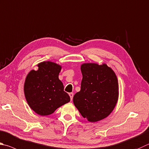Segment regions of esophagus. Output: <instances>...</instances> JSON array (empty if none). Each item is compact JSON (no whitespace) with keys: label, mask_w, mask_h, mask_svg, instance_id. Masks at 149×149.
I'll use <instances>...</instances> for the list:
<instances>
[{"label":"esophagus","mask_w":149,"mask_h":149,"mask_svg":"<svg viewBox=\"0 0 149 149\" xmlns=\"http://www.w3.org/2000/svg\"><path fill=\"white\" fill-rule=\"evenodd\" d=\"M69 96H70V100H72L73 96H74V93H69Z\"/></svg>","instance_id":"1"}]
</instances>
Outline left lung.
<instances>
[{"instance_id":"1","label":"left lung","mask_w":149,"mask_h":149,"mask_svg":"<svg viewBox=\"0 0 149 149\" xmlns=\"http://www.w3.org/2000/svg\"><path fill=\"white\" fill-rule=\"evenodd\" d=\"M81 90L73 102L84 118L91 123L101 120L114 109L118 98V83L114 71L106 64L84 63Z\"/></svg>"}]
</instances>
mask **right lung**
Listing matches in <instances>:
<instances>
[{
  "mask_svg": "<svg viewBox=\"0 0 149 149\" xmlns=\"http://www.w3.org/2000/svg\"><path fill=\"white\" fill-rule=\"evenodd\" d=\"M38 70H32L26 75L24 93L30 107L37 114L45 116L70 101L64 91V85L58 79L62 67L51 61L38 64Z\"/></svg>",
  "mask_w": 149,
  "mask_h": 149,
  "instance_id": "right-lung-1",
  "label": "right lung"
}]
</instances>
